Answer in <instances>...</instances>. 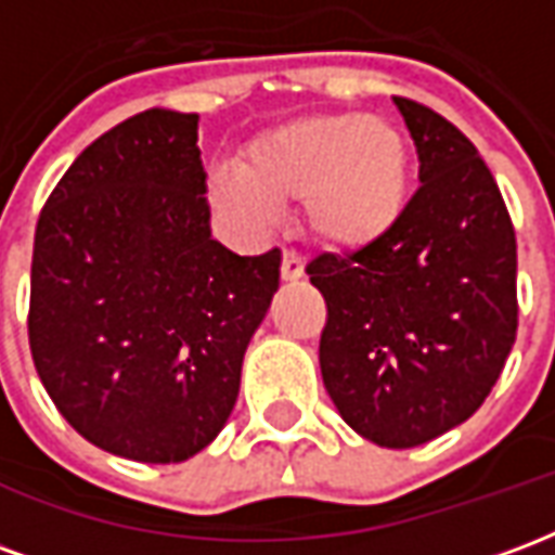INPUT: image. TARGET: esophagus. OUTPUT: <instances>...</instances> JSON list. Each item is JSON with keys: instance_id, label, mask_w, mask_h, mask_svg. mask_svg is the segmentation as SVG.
I'll return each mask as SVG.
<instances>
[{"instance_id": "1", "label": "esophagus", "mask_w": 555, "mask_h": 555, "mask_svg": "<svg viewBox=\"0 0 555 555\" xmlns=\"http://www.w3.org/2000/svg\"><path fill=\"white\" fill-rule=\"evenodd\" d=\"M279 270H282V279H285V282H294V279L302 276V258L294 253V249H285V253H282V267H279Z\"/></svg>"}]
</instances>
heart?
<instances>
[{"label":"heart","instance_id":"heart-1","mask_svg":"<svg viewBox=\"0 0 555 555\" xmlns=\"http://www.w3.org/2000/svg\"><path fill=\"white\" fill-rule=\"evenodd\" d=\"M234 178L210 183V198L253 222L270 207L300 198V217L314 241L338 253L380 243L410 202L408 137L374 115H309L246 142Z\"/></svg>","mask_w":555,"mask_h":555}]
</instances>
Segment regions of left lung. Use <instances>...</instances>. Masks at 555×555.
Masks as SVG:
<instances>
[{
    "mask_svg": "<svg viewBox=\"0 0 555 555\" xmlns=\"http://www.w3.org/2000/svg\"><path fill=\"white\" fill-rule=\"evenodd\" d=\"M418 190L384 241L318 255L321 374L350 428L413 449L473 416L517 338V241L476 145L428 106L396 98Z\"/></svg>",
    "mask_w": 555,
    "mask_h": 555,
    "instance_id": "left-lung-1",
    "label": "left lung"
}]
</instances>
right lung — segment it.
<instances>
[{"instance_id": "1", "label": "right lung", "mask_w": 555, "mask_h": 555, "mask_svg": "<svg viewBox=\"0 0 555 555\" xmlns=\"http://www.w3.org/2000/svg\"><path fill=\"white\" fill-rule=\"evenodd\" d=\"M205 193L198 115L145 109L94 139L38 217L31 360L103 452L178 464L234 410L282 253L214 241Z\"/></svg>"}]
</instances>
